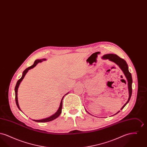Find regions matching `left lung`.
Returning <instances> with one entry per match:
<instances>
[{"instance_id": "obj_1", "label": "left lung", "mask_w": 147, "mask_h": 147, "mask_svg": "<svg viewBox=\"0 0 147 147\" xmlns=\"http://www.w3.org/2000/svg\"><path fill=\"white\" fill-rule=\"evenodd\" d=\"M103 59H108L110 61L113 62L116 64H117L119 68L121 69V70H122L126 76V78L127 79V82H128V91H129V98L128 101H127L126 104L123 106V107L121 108V110H122L124 107L127 105V104L129 102L131 95H132V75L131 74V73L128 70V65L126 63V61L120 58L119 57L116 55H114V54H107V55H105L102 57ZM119 112L116 113V114L118 113ZM115 114V115H116Z\"/></svg>"}]
</instances>
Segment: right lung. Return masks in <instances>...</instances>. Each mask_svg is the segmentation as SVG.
I'll use <instances>...</instances> for the list:
<instances>
[{
  "mask_svg": "<svg viewBox=\"0 0 147 147\" xmlns=\"http://www.w3.org/2000/svg\"><path fill=\"white\" fill-rule=\"evenodd\" d=\"M45 60H46V59H45V58H44V59H37V60H36L35 61V62L34 63V64H33L32 65H31V66L29 67H28V68H26L25 70H24V71H23L22 76L21 78H20L19 80H18V81L17 82V83L16 84V86H15V101H16V105H17L18 107L19 108V109L20 110H20V107H19V104H18V88H19V85L20 84V83H21L22 80L24 79V78L25 77V76L26 75V74L27 73V72L28 71V70H29V69H32V68H33L34 67H35V66L37 65V63H40V62H42L43 61H45ZM63 98H64V96H63V98H62V100H61V104H60V106H59V107L58 110H57V112H56V113L53 115L51 116V117H48V118H47V119H40V120H34V119H32V120H33V121H34L35 122H47L51 121H52V120H53V119H56V118H57V117L60 115V114H61V112H62V101H63Z\"/></svg>",
  "mask_w": 147,
  "mask_h": 147,
  "instance_id": "1",
  "label": "right lung"
}]
</instances>
